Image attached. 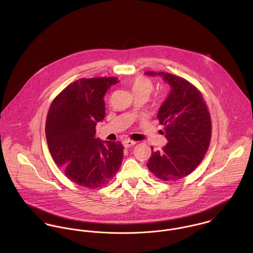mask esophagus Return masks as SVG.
<instances>
[{
    "mask_svg": "<svg viewBox=\"0 0 253 253\" xmlns=\"http://www.w3.org/2000/svg\"><path fill=\"white\" fill-rule=\"evenodd\" d=\"M135 143H136V142H134V141H132V140H129V139H126V140H124V141H123V145H124L126 148H129V147L135 145Z\"/></svg>",
    "mask_w": 253,
    "mask_h": 253,
    "instance_id": "34e87169",
    "label": "esophagus"
}]
</instances>
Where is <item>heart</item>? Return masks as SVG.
I'll return each instance as SVG.
<instances>
[{"label": "heart", "mask_w": 253, "mask_h": 253, "mask_svg": "<svg viewBox=\"0 0 253 253\" xmlns=\"http://www.w3.org/2000/svg\"><path fill=\"white\" fill-rule=\"evenodd\" d=\"M129 87L133 93V95L137 94H145L147 96L153 90V84L152 82L143 76L135 77L129 84Z\"/></svg>", "instance_id": "heart-1"}]
</instances>
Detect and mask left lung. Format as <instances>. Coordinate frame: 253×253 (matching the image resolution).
Segmentation results:
<instances>
[{
  "instance_id": "8db88e82",
  "label": "left lung",
  "mask_w": 253,
  "mask_h": 253,
  "mask_svg": "<svg viewBox=\"0 0 253 253\" xmlns=\"http://www.w3.org/2000/svg\"><path fill=\"white\" fill-rule=\"evenodd\" d=\"M145 74L160 76L170 86L157 116L165 126L168 143L161 151L152 148L147 168L162 180H178L200 165L208 151L211 136L210 112L202 93L188 81L169 73Z\"/></svg>"
}]
</instances>
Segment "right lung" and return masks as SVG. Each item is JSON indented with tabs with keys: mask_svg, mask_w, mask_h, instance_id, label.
Here are the masks:
<instances>
[{
	"mask_svg": "<svg viewBox=\"0 0 253 253\" xmlns=\"http://www.w3.org/2000/svg\"><path fill=\"white\" fill-rule=\"evenodd\" d=\"M115 77L80 79L52 101L45 121L48 150L68 179L85 188L106 185L121 168L124 147L120 141L95 137V126L105 117L103 100Z\"/></svg>",
	"mask_w": 253,
	"mask_h": 253,
	"instance_id": "obj_1",
	"label": "right lung"
}]
</instances>
